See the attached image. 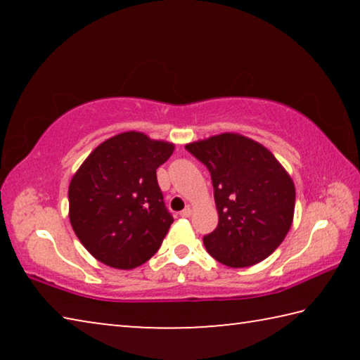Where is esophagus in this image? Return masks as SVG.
I'll use <instances>...</instances> for the list:
<instances>
[{
	"label": "esophagus",
	"instance_id": "obj_1",
	"mask_svg": "<svg viewBox=\"0 0 360 360\" xmlns=\"http://www.w3.org/2000/svg\"><path fill=\"white\" fill-rule=\"evenodd\" d=\"M191 216H192V210L188 208V206L181 211V217H191Z\"/></svg>",
	"mask_w": 360,
	"mask_h": 360
}]
</instances>
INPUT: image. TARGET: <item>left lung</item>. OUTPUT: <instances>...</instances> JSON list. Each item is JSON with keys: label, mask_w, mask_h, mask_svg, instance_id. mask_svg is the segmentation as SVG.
I'll list each match as a JSON object with an SVG mask.
<instances>
[{"label": "left lung", "mask_w": 360, "mask_h": 360, "mask_svg": "<svg viewBox=\"0 0 360 360\" xmlns=\"http://www.w3.org/2000/svg\"><path fill=\"white\" fill-rule=\"evenodd\" d=\"M208 168L219 212L216 230L203 236L221 264L245 268L265 260L292 225L295 187L275 155L236 133L186 146Z\"/></svg>", "instance_id": "left-lung-1"}]
</instances>
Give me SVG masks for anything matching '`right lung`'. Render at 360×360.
<instances>
[{"label": "right lung", "instance_id": "right-lung-1", "mask_svg": "<svg viewBox=\"0 0 360 360\" xmlns=\"http://www.w3.org/2000/svg\"><path fill=\"white\" fill-rule=\"evenodd\" d=\"M174 146L139 131L101 143L72 176L70 222L96 260L131 270L154 255L173 224L157 182V168Z\"/></svg>", "mask_w": 360, "mask_h": 360}]
</instances>
